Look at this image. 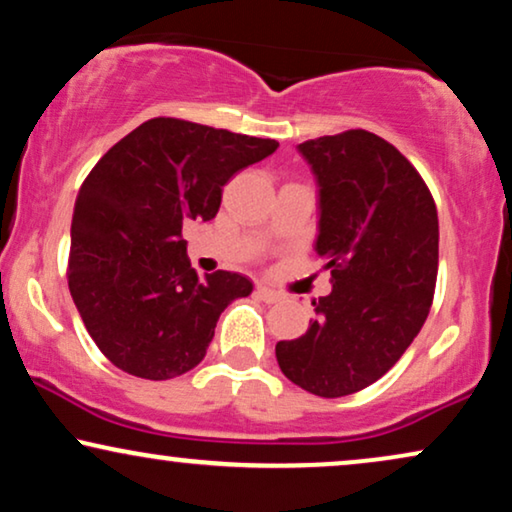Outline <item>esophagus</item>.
I'll use <instances>...</instances> for the list:
<instances>
[{"label":"esophagus","mask_w":512,"mask_h":512,"mask_svg":"<svg viewBox=\"0 0 512 512\" xmlns=\"http://www.w3.org/2000/svg\"><path fill=\"white\" fill-rule=\"evenodd\" d=\"M255 293H257V297H260V300H264V302H269V304H274V302H278L281 300V295L276 293V290H271V288H267V286H257L255 288Z\"/></svg>","instance_id":"1"}]
</instances>
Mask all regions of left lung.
<instances>
[{
	"instance_id": "obj_1",
	"label": "left lung",
	"mask_w": 512,
	"mask_h": 512,
	"mask_svg": "<svg viewBox=\"0 0 512 512\" xmlns=\"http://www.w3.org/2000/svg\"><path fill=\"white\" fill-rule=\"evenodd\" d=\"M319 184L316 255L333 290L297 340L276 345L283 375L316 397H345L397 364L428 319L439 222L409 160L366 129L297 146Z\"/></svg>"
}]
</instances>
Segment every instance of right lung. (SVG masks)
Masks as SVG:
<instances>
[{"label": "right lung", "instance_id": "obj_1", "mask_svg": "<svg viewBox=\"0 0 512 512\" xmlns=\"http://www.w3.org/2000/svg\"><path fill=\"white\" fill-rule=\"evenodd\" d=\"M276 148L274 139L153 118L94 165L75 200L68 288L111 364L170 380L203 361L219 314L252 283L234 271L200 278L181 226L210 222L226 181Z\"/></svg>", "mask_w": 512, "mask_h": 512}]
</instances>
